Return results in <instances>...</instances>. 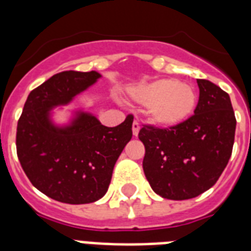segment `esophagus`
I'll return each mask as SVG.
<instances>
[{
	"mask_svg": "<svg viewBox=\"0 0 251 251\" xmlns=\"http://www.w3.org/2000/svg\"><path fill=\"white\" fill-rule=\"evenodd\" d=\"M139 129H141V125H139V122L134 121L133 122V134H134V137H137L138 133H139Z\"/></svg>",
	"mask_w": 251,
	"mask_h": 251,
	"instance_id": "esophagus-1",
	"label": "esophagus"
}]
</instances>
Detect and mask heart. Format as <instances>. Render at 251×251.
<instances>
[{
	"instance_id": "1",
	"label": "heart",
	"mask_w": 251,
	"mask_h": 251,
	"mask_svg": "<svg viewBox=\"0 0 251 251\" xmlns=\"http://www.w3.org/2000/svg\"><path fill=\"white\" fill-rule=\"evenodd\" d=\"M134 96L137 101L150 106L151 121L163 127H173L185 122L197 105L194 90L169 78L142 86Z\"/></svg>"
}]
</instances>
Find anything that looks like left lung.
Masks as SVG:
<instances>
[{
    "instance_id": "obj_1",
    "label": "left lung",
    "mask_w": 251,
    "mask_h": 251,
    "mask_svg": "<svg viewBox=\"0 0 251 251\" xmlns=\"http://www.w3.org/2000/svg\"><path fill=\"white\" fill-rule=\"evenodd\" d=\"M199 100L194 114L173 127L143 125V171L163 198L183 201L212 187L226 169L234 143L236 117L226 91L197 79Z\"/></svg>"
}]
</instances>
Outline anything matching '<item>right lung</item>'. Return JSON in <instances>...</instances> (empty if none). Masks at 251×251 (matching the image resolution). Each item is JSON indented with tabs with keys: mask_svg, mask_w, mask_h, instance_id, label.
<instances>
[{
	"mask_svg": "<svg viewBox=\"0 0 251 251\" xmlns=\"http://www.w3.org/2000/svg\"><path fill=\"white\" fill-rule=\"evenodd\" d=\"M96 72H62L29 92L17 126V155L33 186L69 204L98 201L109 186L113 168L133 135V114L114 127L79 113L70 126L56 127L49 110L94 84Z\"/></svg>",
	"mask_w": 251,
	"mask_h": 251,
	"instance_id": "obj_1",
	"label": "right lung"
}]
</instances>
